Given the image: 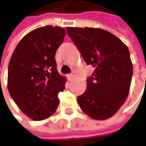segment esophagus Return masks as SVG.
I'll list each match as a JSON object with an SVG mask.
<instances>
[{"instance_id": "34e87169", "label": "esophagus", "mask_w": 146, "mask_h": 146, "mask_svg": "<svg viewBox=\"0 0 146 146\" xmlns=\"http://www.w3.org/2000/svg\"><path fill=\"white\" fill-rule=\"evenodd\" d=\"M75 77H76V73H70V74L68 75V78H69V80H72V79H73Z\"/></svg>"}]
</instances>
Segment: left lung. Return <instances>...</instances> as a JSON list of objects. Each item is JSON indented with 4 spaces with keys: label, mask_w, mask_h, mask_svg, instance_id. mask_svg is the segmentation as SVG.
<instances>
[{
    "label": "left lung",
    "mask_w": 146,
    "mask_h": 146,
    "mask_svg": "<svg viewBox=\"0 0 146 146\" xmlns=\"http://www.w3.org/2000/svg\"><path fill=\"white\" fill-rule=\"evenodd\" d=\"M67 32L87 64L94 68L78 103L94 119H107L118 111L129 93L133 63L128 47L103 29L67 27Z\"/></svg>",
    "instance_id": "8db88e82"
}]
</instances>
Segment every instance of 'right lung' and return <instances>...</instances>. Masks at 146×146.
I'll list each match as a JSON object with an SVG mask.
<instances>
[{"label": "right lung", "mask_w": 146, "mask_h": 146, "mask_svg": "<svg viewBox=\"0 0 146 146\" xmlns=\"http://www.w3.org/2000/svg\"><path fill=\"white\" fill-rule=\"evenodd\" d=\"M65 35V29L60 27L35 29L21 39L9 60V94L34 120L50 117L58 108V94L64 90L66 78L57 72L55 55Z\"/></svg>", "instance_id": "1"}]
</instances>
